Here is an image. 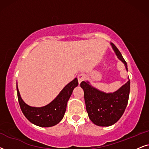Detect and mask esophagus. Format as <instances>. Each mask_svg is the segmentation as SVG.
Returning <instances> with one entry per match:
<instances>
[{
	"mask_svg": "<svg viewBox=\"0 0 149 149\" xmlns=\"http://www.w3.org/2000/svg\"><path fill=\"white\" fill-rule=\"evenodd\" d=\"M78 80L79 84H80L82 81L85 80V75L84 74H80L78 76Z\"/></svg>",
	"mask_w": 149,
	"mask_h": 149,
	"instance_id": "34e87169",
	"label": "esophagus"
}]
</instances>
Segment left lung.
Segmentation results:
<instances>
[{
    "label": "left lung",
    "mask_w": 149,
    "mask_h": 149,
    "mask_svg": "<svg viewBox=\"0 0 149 149\" xmlns=\"http://www.w3.org/2000/svg\"><path fill=\"white\" fill-rule=\"evenodd\" d=\"M117 58L123 63L127 71V65L114 44L110 43ZM84 91V101L88 117L93 123L101 127H109L116 123L123 114L128 103L130 91V80L113 93L99 90L88 81L80 84Z\"/></svg>",
    "instance_id": "8db88e82"
}]
</instances>
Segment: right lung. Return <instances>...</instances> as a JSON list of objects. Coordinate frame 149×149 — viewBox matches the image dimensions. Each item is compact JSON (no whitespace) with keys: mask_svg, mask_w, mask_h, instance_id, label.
<instances>
[{"mask_svg":"<svg viewBox=\"0 0 149 149\" xmlns=\"http://www.w3.org/2000/svg\"><path fill=\"white\" fill-rule=\"evenodd\" d=\"M78 79L65 86L52 102L42 107H33L26 104L22 99L17 84V98L19 106L25 117L35 125L41 127H49L59 123L64 116L68 100L73 89L78 86Z\"/></svg>","mask_w":149,"mask_h":149,"instance_id":"1","label":"right lung"}]
</instances>
